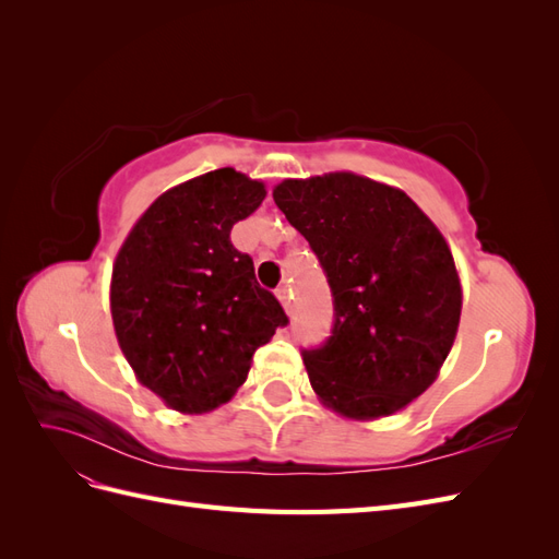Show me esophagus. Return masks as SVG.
I'll list each match as a JSON object with an SVG mask.
<instances>
[{"label":"esophagus","mask_w":559,"mask_h":559,"mask_svg":"<svg viewBox=\"0 0 559 559\" xmlns=\"http://www.w3.org/2000/svg\"><path fill=\"white\" fill-rule=\"evenodd\" d=\"M277 298L282 300V306L286 312H292L294 308V294H292V286L289 284H282L277 286Z\"/></svg>","instance_id":"esophagus-1"}]
</instances>
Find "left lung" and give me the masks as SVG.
<instances>
[{
  "label": "left lung",
  "mask_w": 559,
  "mask_h": 559,
  "mask_svg": "<svg viewBox=\"0 0 559 559\" xmlns=\"http://www.w3.org/2000/svg\"><path fill=\"white\" fill-rule=\"evenodd\" d=\"M273 198L333 296L331 335L300 349L317 396L359 419L401 411L436 380L460 326L443 235L403 191L349 173L286 179Z\"/></svg>",
  "instance_id": "8db88e82"
}]
</instances>
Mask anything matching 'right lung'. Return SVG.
Segmentation results:
<instances>
[{
  "label": "right lung",
  "mask_w": 559,
  "mask_h": 559,
  "mask_svg": "<svg viewBox=\"0 0 559 559\" xmlns=\"http://www.w3.org/2000/svg\"><path fill=\"white\" fill-rule=\"evenodd\" d=\"M263 198V183L233 167L195 177L163 193L116 257L118 345L140 382L179 413L226 403L253 352L289 324L249 253L230 242Z\"/></svg>",
  "instance_id": "right-lung-1"
}]
</instances>
